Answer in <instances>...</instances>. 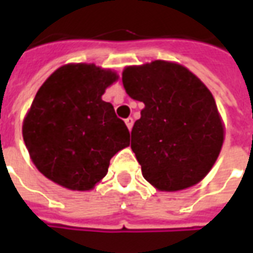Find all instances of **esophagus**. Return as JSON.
I'll return each mask as SVG.
<instances>
[{"label": "esophagus", "instance_id": "obj_1", "mask_svg": "<svg viewBox=\"0 0 253 253\" xmlns=\"http://www.w3.org/2000/svg\"><path fill=\"white\" fill-rule=\"evenodd\" d=\"M125 122H126V126L128 127V130H131L132 125H134V119H132V118H127Z\"/></svg>", "mask_w": 253, "mask_h": 253}]
</instances>
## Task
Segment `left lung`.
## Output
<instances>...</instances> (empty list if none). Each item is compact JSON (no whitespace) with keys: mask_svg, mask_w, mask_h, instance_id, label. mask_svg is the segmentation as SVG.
Wrapping results in <instances>:
<instances>
[{"mask_svg":"<svg viewBox=\"0 0 253 253\" xmlns=\"http://www.w3.org/2000/svg\"><path fill=\"white\" fill-rule=\"evenodd\" d=\"M122 81L127 94L145 104L131 130L143 177L163 191L199 183L223 142L222 122L206 85L167 61L126 67Z\"/></svg>","mask_w":253,"mask_h":253,"instance_id":"left-lung-1","label":"left lung"}]
</instances>
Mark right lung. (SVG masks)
<instances>
[{
    "label": "right lung",
    "mask_w": 253,
    "mask_h": 253,
    "mask_svg": "<svg viewBox=\"0 0 253 253\" xmlns=\"http://www.w3.org/2000/svg\"><path fill=\"white\" fill-rule=\"evenodd\" d=\"M118 76L94 65L59 67L38 90L23 125L36 168L69 190L93 188L130 132L101 96Z\"/></svg>",
    "instance_id": "add662e5"
}]
</instances>
